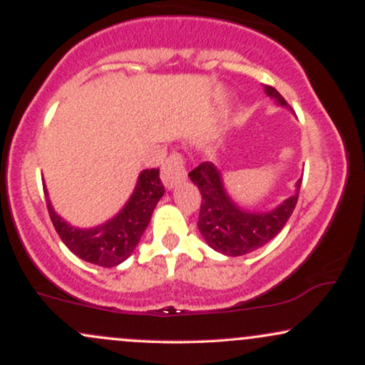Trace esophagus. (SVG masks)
<instances>
[{
	"label": "esophagus",
	"mask_w": 365,
	"mask_h": 365,
	"mask_svg": "<svg viewBox=\"0 0 365 365\" xmlns=\"http://www.w3.org/2000/svg\"><path fill=\"white\" fill-rule=\"evenodd\" d=\"M187 177V168L185 161H183L182 154L173 153L170 154V158L166 159L165 165L161 170V180L165 183L166 188H173L177 183L185 180Z\"/></svg>",
	"instance_id": "1"
}]
</instances>
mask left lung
Instances as JSON below:
<instances>
[{
  "label": "left lung",
  "mask_w": 365,
  "mask_h": 365,
  "mask_svg": "<svg viewBox=\"0 0 365 365\" xmlns=\"http://www.w3.org/2000/svg\"><path fill=\"white\" fill-rule=\"evenodd\" d=\"M264 92L279 106L288 108V103L274 87L264 86ZM188 177L202 195L197 223L200 235L211 249L228 257L254 252L273 240L290 220L302 185V178L297 180L295 194L271 211H249L238 206L230 197L221 171L212 163H200Z\"/></svg>",
  "instance_id": "left-lung-1"
}]
</instances>
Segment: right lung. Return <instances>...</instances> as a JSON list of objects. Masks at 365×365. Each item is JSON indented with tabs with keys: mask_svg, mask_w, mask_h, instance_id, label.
Wrapping results in <instances>:
<instances>
[{
	"mask_svg": "<svg viewBox=\"0 0 365 365\" xmlns=\"http://www.w3.org/2000/svg\"><path fill=\"white\" fill-rule=\"evenodd\" d=\"M163 194H165V187L159 180V170L140 171L127 204L111 220L94 228H78L63 220L54 211L44 183L49 217L63 244L82 261L103 267L118 266L132 255Z\"/></svg>",
	"mask_w": 365,
	"mask_h": 365,
	"instance_id": "add662e5",
	"label": "right lung"
}]
</instances>
